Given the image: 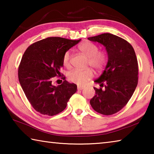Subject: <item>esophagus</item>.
Here are the masks:
<instances>
[{
	"label": "esophagus",
	"mask_w": 154,
	"mask_h": 154,
	"mask_svg": "<svg viewBox=\"0 0 154 154\" xmlns=\"http://www.w3.org/2000/svg\"><path fill=\"white\" fill-rule=\"evenodd\" d=\"M83 88H84V87H83V86H78L77 87V90H83Z\"/></svg>",
	"instance_id": "1"
}]
</instances>
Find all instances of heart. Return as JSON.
Here are the masks:
<instances>
[{
    "instance_id": "1",
    "label": "heart",
    "mask_w": 154,
    "mask_h": 154,
    "mask_svg": "<svg viewBox=\"0 0 154 154\" xmlns=\"http://www.w3.org/2000/svg\"><path fill=\"white\" fill-rule=\"evenodd\" d=\"M79 50L88 58V64L96 70L103 69L107 61V56L105 52L99 51L98 47L90 41H85L78 46ZM71 53L70 51L65 52L62 58L64 66L69 67L71 64ZM93 72L91 69L72 70L68 74V79L71 82L78 85H84L88 81L92 79Z\"/></svg>"
}]
</instances>
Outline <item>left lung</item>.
<instances>
[{"label": "left lung", "instance_id": "left-lung-1", "mask_svg": "<svg viewBox=\"0 0 154 154\" xmlns=\"http://www.w3.org/2000/svg\"><path fill=\"white\" fill-rule=\"evenodd\" d=\"M88 38L103 45L108 56L105 70L94 81L105 88H94L96 94L90 100V105L100 114H114L124 107L137 86L139 69L136 54L128 41L110 33Z\"/></svg>", "mask_w": 154, "mask_h": 154}]
</instances>
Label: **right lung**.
I'll list each match as a JSON object with an SVG mask.
<instances>
[{"mask_svg":"<svg viewBox=\"0 0 154 154\" xmlns=\"http://www.w3.org/2000/svg\"><path fill=\"white\" fill-rule=\"evenodd\" d=\"M81 39L48 37L32 44L23 55L18 69V79L32 107L43 115L53 116L64 111L77 85L64 80L52 85V78L60 75L65 52Z\"/></svg>","mask_w":154,"mask_h":154,"instance_id":"add662e5","label":"right lung"}]
</instances>
